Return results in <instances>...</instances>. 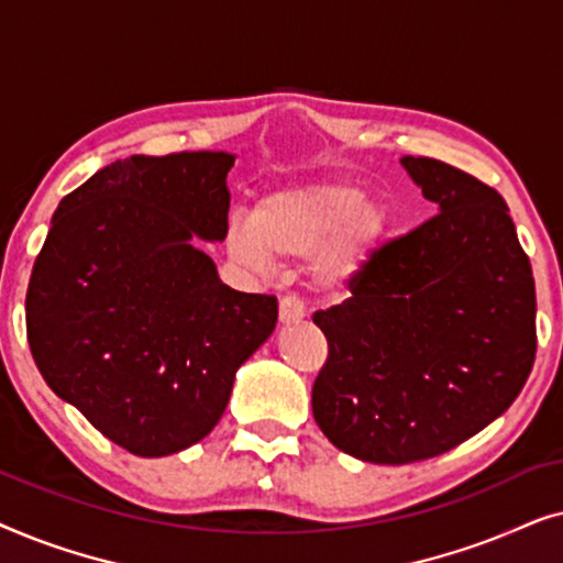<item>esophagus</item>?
Masks as SVG:
<instances>
[{
	"mask_svg": "<svg viewBox=\"0 0 563 563\" xmlns=\"http://www.w3.org/2000/svg\"><path fill=\"white\" fill-rule=\"evenodd\" d=\"M305 318V305L299 302L295 295L282 297L279 302V322L282 325H291V322H299Z\"/></svg>",
	"mask_w": 563,
	"mask_h": 563,
	"instance_id": "1",
	"label": "esophagus"
}]
</instances>
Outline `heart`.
I'll return each instance as SVG.
<instances>
[{
	"label": "heart",
	"instance_id": "obj_1",
	"mask_svg": "<svg viewBox=\"0 0 563 563\" xmlns=\"http://www.w3.org/2000/svg\"><path fill=\"white\" fill-rule=\"evenodd\" d=\"M391 225L389 205L341 179L287 181L266 189L251 218L228 225V251L238 264L268 272L274 258L295 261L312 253V279L341 297L364 279Z\"/></svg>",
	"mask_w": 563,
	"mask_h": 563
}]
</instances>
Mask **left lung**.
Wrapping results in <instances>:
<instances>
[{
  "label": "left lung",
  "mask_w": 563,
  "mask_h": 563,
  "mask_svg": "<svg viewBox=\"0 0 563 563\" xmlns=\"http://www.w3.org/2000/svg\"><path fill=\"white\" fill-rule=\"evenodd\" d=\"M399 164L438 214L312 318L328 338L314 422L368 464L456 449L515 402L536 358L533 272L505 199L443 161Z\"/></svg>",
  "instance_id": "obj_1"
}]
</instances>
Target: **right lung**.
<instances>
[{
    "label": "right lung",
    "instance_id": "obj_1",
    "mask_svg": "<svg viewBox=\"0 0 563 563\" xmlns=\"http://www.w3.org/2000/svg\"><path fill=\"white\" fill-rule=\"evenodd\" d=\"M225 151L130 156L66 195L30 276L43 379L112 443L156 459L210 433L235 372L276 328V297L220 282Z\"/></svg>",
    "mask_w": 563,
    "mask_h": 563
}]
</instances>
